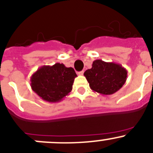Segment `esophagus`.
Returning a JSON list of instances; mask_svg holds the SVG:
<instances>
[{
  "label": "esophagus",
  "instance_id": "1",
  "mask_svg": "<svg viewBox=\"0 0 153 153\" xmlns=\"http://www.w3.org/2000/svg\"><path fill=\"white\" fill-rule=\"evenodd\" d=\"M83 74H84V71H79V72H78V74H79V76H82V75H83Z\"/></svg>",
  "mask_w": 153,
  "mask_h": 153
}]
</instances>
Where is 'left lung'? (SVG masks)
I'll return each mask as SVG.
<instances>
[{"label":"left lung","instance_id":"1","mask_svg":"<svg viewBox=\"0 0 153 153\" xmlns=\"http://www.w3.org/2000/svg\"><path fill=\"white\" fill-rule=\"evenodd\" d=\"M127 70L119 64L97 59L91 69L84 73L91 90L101 94H113L123 87L127 79Z\"/></svg>","mask_w":153,"mask_h":153}]
</instances>
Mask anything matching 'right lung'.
<instances>
[{"instance_id": "obj_1", "label": "right lung", "mask_w": 153, "mask_h": 153, "mask_svg": "<svg viewBox=\"0 0 153 153\" xmlns=\"http://www.w3.org/2000/svg\"><path fill=\"white\" fill-rule=\"evenodd\" d=\"M76 76L74 68H67L63 64L43 65L32 74L30 86L44 101L59 102L71 92Z\"/></svg>"}]
</instances>
